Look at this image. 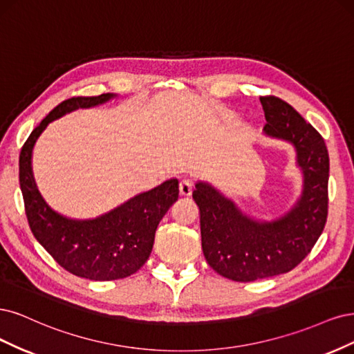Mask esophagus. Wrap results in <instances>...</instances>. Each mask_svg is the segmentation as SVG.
<instances>
[{"label":"esophagus","mask_w":354,"mask_h":354,"mask_svg":"<svg viewBox=\"0 0 354 354\" xmlns=\"http://www.w3.org/2000/svg\"><path fill=\"white\" fill-rule=\"evenodd\" d=\"M192 187H194V182H192L191 179H182V180L179 182V192H180V196H185V197L191 196Z\"/></svg>","instance_id":"1"}]
</instances>
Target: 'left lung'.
I'll return each instance as SVG.
<instances>
[{"label":"left lung","mask_w":354,"mask_h":354,"mask_svg":"<svg viewBox=\"0 0 354 354\" xmlns=\"http://www.w3.org/2000/svg\"><path fill=\"white\" fill-rule=\"evenodd\" d=\"M265 133L287 140L297 150L304 188L283 218L260 223L248 219L231 200L198 182L192 198L200 210L201 247L210 268L236 282H252L287 273L312 252L328 218L329 156L322 135L288 102L260 97Z\"/></svg>","instance_id":"1"}]
</instances>
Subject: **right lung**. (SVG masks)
<instances>
[{"instance_id":"1","label":"right lung","mask_w":354,"mask_h":354,"mask_svg":"<svg viewBox=\"0 0 354 354\" xmlns=\"http://www.w3.org/2000/svg\"><path fill=\"white\" fill-rule=\"evenodd\" d=\"M111 97L101 94L64 100L32 131L19 157L20 189L33 236L64 270L93 281L122 279L138 270L151 254L158 222L179 196L178 179H170L94 221L66 219L45 204L30 166L38 136L64 113L101 104Z\"/></svg>"}]
</instances>
